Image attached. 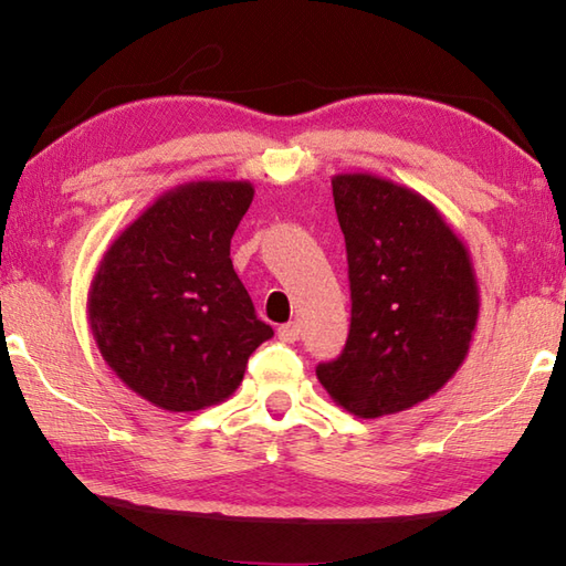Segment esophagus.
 <instances>
[{"label": "esophagus", "mask_w": 566, "mask_h": 566, "mask_svg": "<svg viewBox=\"0 0 566 566\" xmlns=\"http://www.w3.org/2000/svg\"><path fill=\"white\" fill-rule=\"evenodd\" d=\"M276 336H280L284 343H294V340H298V336H302V326H298L296 321H292V324L280 326Z\"/></svg>", "instance_id": "esophagus-1"}]
</instances>
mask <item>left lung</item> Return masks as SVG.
Segmentation results:
<instances>
[{
    "mask_svg": "<svg viewBox=\"0 0 566 566\" xmlns=\"http://www.w3.org/2000/svg\"><path fill=\"white\" fill-rule=\"evenodd\" d=\"M350 334L316 378L346 412L375 419L429 400L467 360L479 324L471 254L437 206L375 174H336Z\"/></svg>",
    "mask_w": 566,
    "mask_h": 566,
    "instance_id": "1",
    "label": "left lung"
}]
</instances>
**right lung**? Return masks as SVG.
<instances>
[{"label":"right lung","mask_w":566,"mask_h":566,"mask_svg":"<svg viewBox=\"0 0 566 566\" xmlns=\"http://www.w3.org/2000/svg\"><path fill=\"white\" fill-rule=\"evenodd\" d=\"M250 181H188L119 232L87 292V324L117 378L166 412L238 390L252 350L274 336L230 260Z\"/></svg>","instance_id":"right-lung-1"}]
</instances>
